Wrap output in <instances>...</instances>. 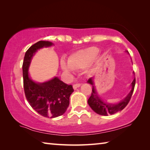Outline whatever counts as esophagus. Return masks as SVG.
Returning <instances> with one entry per match:
<instances>
[{
	"label": "esophagus",
	"mask_w": 150,
	"mask_h": 150,
	"mask_svg": "<svg viewBox=\"0 0 150 150\" xmlns=\"http://www.w3.org/2000/svg\"><path fill=\"white\" fill-rule=\"evenodd\" d=\"M80 86H81V84H75L73 86V90H75Z\"/></svg>",
	"instance_id": "obj_1"
}]
</instances>
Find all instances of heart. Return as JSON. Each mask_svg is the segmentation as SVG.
I'll list each match as a JSON object with an SVG mask.
<instances>
[{
    "label": "heart",
    "mask_w": 150,
    "mask_h": 150,
    "mask_svg": "<svg viewBox=\"0 0 150 150\" xmlns=\"http://www.w3.org/2000/svg\"><path fill=\"white\" fill-rule=\"evenodd\" d=\"M98 53L99 50L94 46L79 50L69 57L68 63L62 60L60 63L61 68L66 73H72L74 69L86 68L94 61ZM88 73L90 72L88 71Z\"/></svg>",
    "instance_id": "1"
}]
</instances>
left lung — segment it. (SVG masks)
Returning <instances> with one entry per match:
<instances>
[{
    "label": "left lung",
    "mask_w": 150,
    "mask_h": 150,
    "mask_svg": "<svg viewBox=\"0 0 150 150\" xmlns=\"http://www.w3.org/2000/svg\"><path fill=\"white\" fill-rule=\"evenodd\" d=\"M126 52L129 54L128 51H126ZM133 74H135L134 72H133ZM87 82L88 84H91L92 87H93L91 96L88 100L89 106L96 113L100 115L107 116L108 115H113L119 112V111L122 110L127 106L132 97L133 90H134L135 78L134 77L131 84H130L131 90H130L128 94L117 103H108L107 102L104 101L103 98H101L97 91L96 88H95L93 78L91 77L89 79Z\"/></svg>",
    "instance_id": "left-lung-1"
}]
</instances>
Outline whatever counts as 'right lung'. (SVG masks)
Returning <instances> with one entry per match:
<instances>
[{
	"instance_id": "obj_1",
	"label": "right lung",
	"mask_w": 150,
	"mask_h": 150,
	"mask_svg": "<svg viewBox=\"0 0 150 150\" xmlns=\"http://www.w3.org/2000/svg\"><path fill=\"white\" fill-rule=\"evenodd\" d=\"M54 44L40 40L31 46L25 53L22 74L26 99L30 106L41 115L55 118L66 112L69 104V97L73 92L71 85H68L57 77L43 82L33 81L29 68L36 52L43 47H50Z\"/></svg>"
}]
</instances>
